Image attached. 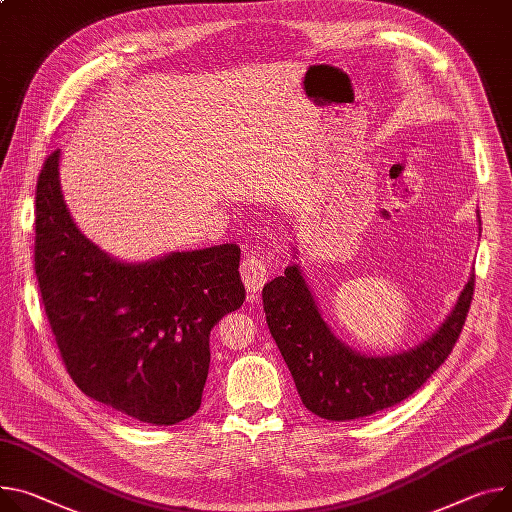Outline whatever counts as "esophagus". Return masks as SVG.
<instances>
[{"instance_id":"1","label":"esophagus","mask_w":512,"mask_h":512,"mask_svg":"<svg viewBox=\"0 0 512 512\" xmlns=\"http://www.w3.org/2000/svg\"><path fill=\"white\" fill-rule=\"evenodd\" d=\"M242 279L250 293H256L264 287L270 277V266L266 264L264 256L258 250H250L242 262Z\"/></svg>"}]
</instances>
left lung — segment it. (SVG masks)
Listing matches in <instances>:
<instances>
[{
	"label": "left lung",
	"mask_w": 512,
	"mask_h": 512,
	"mask_svg": "<svg viewBox=\"0 0 512 512\" xmlns=\"http://www.w3.org/2000/svg\"><path fill=\"white\" fill-rule=\"evenodd\" d=\"M474 285L476 274H471L435 334L391 357H365L344 346L322 320L297 264L264 285L262 303L303 406L320 418L346 422L400 404L445 363L463 330Z\"/></svg>",
	"instance_id": "left-lung-1"
}]
</instances>
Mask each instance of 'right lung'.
Listing matches in <instances>:
<instances>
[{"mask_svg": "<svg viewBox=\"0 0 512 512\" xmlns=\"http://www.w3.org/2000/svg\"><path fill=\"white\" fill-rule=\"evenodd\" d=\"M57 166L59 149L36 180L34 270L69 377L129 418H190L209 375L211 330L246 301L240 246L116 262L75 227Z\"/></svg>", "mask_w": 512, "mask_h": 512, "instance_id": "right-lung-1", "label": "right lung"}]
</instances>
